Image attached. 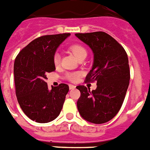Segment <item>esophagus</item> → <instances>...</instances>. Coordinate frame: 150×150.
<instances>
[{
  "mask_svg": "<svg viewBox=\"0 0 150 150\" xmlns=\"http://www.w3.org/2000/svg\"><path fill=\"white\" fill-rule=\"evenodd\" d=\"M75 86H73V85H70V86H69V89L70 90H73V89H75Z\"/></svg>",
  "mask_w": 150,
  "mask_h": 150,
  "instance_id": "1",
  "label": "esophagus"
}]
</instances>
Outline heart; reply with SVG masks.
I'll use <instances>...</instances> for the list:
<instances>
[{"label": "heart", "mask_w": 150, "mask_h": 150, "mask_svg": "<svg viewBox=\"0 0 150 150\" xmlns=\"http://www.w3.org/2000/svg\"><path fill=\"white\" fill-rule=\"evenodd\" d=\"M69 50L78 59L81 58V57H85V56L86 57V55H87V51H86V48L81 45H79V44H74V45H71L69 47ZM53 62H54V64L55 66H58L59 63H60V55L58 53H55L54 54ZM81 73L78 72V71L77 72L68 73L65 75V78L70 81L75 82V81H77L79 80V78L81 77Z\"/></svg>", "instance_id": "b5f03b06"}]
</instances>
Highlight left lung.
I'll return each mask as SVG.
<instances>
[{
    "mask_svg": "<svg viewBox=\"0 0 150 150\" xmlns=\"http://www.w3.org/2000/svg\"><path fill=\"white\" fill-rule=\"evenodd\" d=\"M75 36L90 47L94 54L92 69L86 82L97 81L96 90L77 86L81 92L77 107L86 121L95 124L109 122L123 103L130 79L129 59L123 47L103 31L78 33Z\"/></svg>",
    "mask_w": 150,
    "mask_h": 150,
    "instance_id": "left-lung-1",
    "label": "left lung"
}]
</instances>
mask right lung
I'll return each mask as SVG.
<instances>
[{
  "label": "right lung",
  "instance_id": "obj_1",
  "mask_svg": "<svg viewBox=\"0 0 150 150\" xmlns=\"http://www.w3.org/2000/svg\"><path fill=\"white\" fill-rule=\"evenodd\" d=\"M69 33L44 35L33 40L17 55L14 64L16 96L28 118L47 123L60 114L69 87L60 84L49 90L47 74L55 70L53 57Z\"/></svg>",
  "mask_w": 150,
  "mask_h": 150
}]
</instances>
